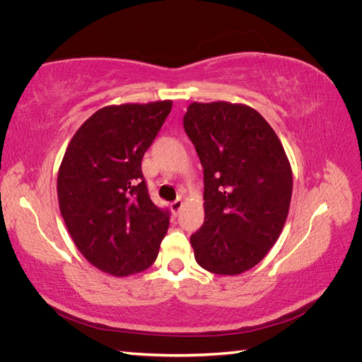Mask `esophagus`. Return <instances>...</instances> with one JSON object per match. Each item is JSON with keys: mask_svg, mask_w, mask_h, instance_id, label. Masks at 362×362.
<instances>
[{"mask_svg": "<svg viewBox=\"0 0 362 362\" xmlns=\"http://www.w3.org/2000/svg\"><path fill=\"white\" fill-rule=\"evenodd\" d=\"M182 205H184V201L181 199V198H178L177 201H173L172 204H170V208H172V213L177 216L178 213H180V210L182 208Z\"/></svg>", "mask_w": 362, "mask_h": 362, "instance_id": "34e87169", "label": "esophagus"}]
</instances>
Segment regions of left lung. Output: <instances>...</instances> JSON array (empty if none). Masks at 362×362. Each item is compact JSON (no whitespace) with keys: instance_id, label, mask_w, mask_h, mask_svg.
I'll return each mask as SVG.
<instances>
[{"instance_id":"left-lung-1","label":"left lung","mask_w":362,"mask_h":362,"mask_svg":"<svg viewBox=\"0 0 362 362\" xmlns=\"http://www.w3.org/2000/svg\"><path fill=\"white\" fill-rule=\"evenodd\" d=\"M182 124L204 168L205 221L190 237L196 262L216 275H240L279 238L291 201L290 161L249 105L193 103Z\"/></svg>"}]
</instances>
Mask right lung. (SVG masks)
<instances>
[{"label":"right lung","instance_id":"right-lung-1","mask_svg":"<svg viewBox=\"0 0 362 362\" xmlns=\"http://www.w3.org/2000/svg\"><path fill=\"white\" fill-rule=\"evenodd\" d=\"M172 101L108 105L74 134L57 177L60 213L84 258L113 276L148 269L169 228L151 201L141 158Z\"/></svg>","mask_w":362,"mask_h":362}]
</instances>
